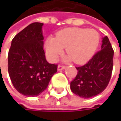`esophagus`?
Instances as JSON below:
<instances>
[{"instance_id":"34e87169","label":"esophagus","mask_w":121,"mask_h":121,"mask_svg":"<svg viewBox=\"0 0 121 121\" xmlns=\"http://www.w3.org/2000/svg\"><path fill=\"white\" fill-rule=\"evenodd\" d=\"M65 69V66H63V65H59L58 66V67H57V69L59 70V71H60V70H63V69Z\"/></svg>"}]
</instances>
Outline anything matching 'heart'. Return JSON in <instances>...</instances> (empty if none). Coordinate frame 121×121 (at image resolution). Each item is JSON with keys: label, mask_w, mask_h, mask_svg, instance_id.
<instances>
[{"label": "heart", "mask_w": 121, "mask_h": 121, "mask_svg": "<svg viewBox=\"0 0 121 121\" xmlns=\"http://www.w3.org/2000/svg\"><path fill=\"white\" fill-rule=\"evenodd\" d=\"M99 43V35L95 29L66 28L58 31L55 38L49 37L45 43L48 60L55 62L66 48L68 60L83 64L95 54Z\"/></svg>", "instance_id": "b5f03b06"}]
</instances>
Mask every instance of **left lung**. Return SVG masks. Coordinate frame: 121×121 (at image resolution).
Listing matches in <instances>:
<instances>
[{
	"label": "left lung",
	"mask_w": 121,
	"mask_h": 121,
	"mask_svg": "<svg viewBox=\"0 0 121 121\" xmlns=\"http://www.w3.org/2000/svg\"><path fill=\"white\" fill-rule=\"evenodd\" d=\"M113 60V50L108 37H104L101 50L85 65L76 67L78 73L71 82V91L85 99L102 92L111 79Z\"/></svg>",
	"instance_id": "left-lung-1"
}]
</instances>
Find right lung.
Wrapping results in <instances>:
<instances>
[{
    "label": "right lung",
    "instance_id": "right-lung-1",
    "mask_svg": "<svg viewBox=\"0 0 121 121\" xmlns=\"http://www.w3.org/2000/svg\"><path fill=\"white\" fill-rule=\"evenodd\" d=\"M43 24H29L12 39L8 52V73L14 88L26 97H35L48 87L57 64L48 63L43 49Z\"/></svg>",
    "mask_w": 121,
    "mask_h": 121
}]
</instances>
